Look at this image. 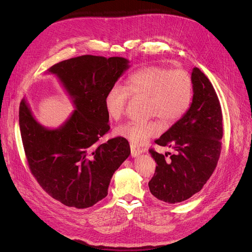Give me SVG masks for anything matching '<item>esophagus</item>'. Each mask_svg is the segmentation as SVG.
Masks as SVG:
<instances>
[{
  "label": "esophagus",
  "mask_w": 252,
  "mask_h": 252,
  "mask_svg": "<svg viewBox=\"0 0 252 252\" xmlns=\"http://www.w3.org/2000/svg\"><path fill=\"white\" fill-rule=\"evenodd\" d=\"M130 150H131V157L132 158H136V157H139L143 154V149L136 146V145H133V144L130 145Z\"/></svg>",
  "instance_id": "obj_1"
}]
</instances>
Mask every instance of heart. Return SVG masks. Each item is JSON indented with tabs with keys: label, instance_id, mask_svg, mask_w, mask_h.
I'll return each mask as SVG.
<instances>
[{
	"label": "heart",
	"instance_id": "obj_1",
	"mask_svg": "<svg viewBox=\"0 0 252 252\" xmlns=\"http://www.w3.org/2000/svg\"><path fill=\"white\" fill-rule=\"evenodd\" d=\"M129 95L147 96L146 114L158 117L173 124L185 116L193 96L190 74L183 69L147 66L135 70L127 78L125 88L113 85L105 94L104 103L108 116L120 120L124 116ZM161 121H131L116 128V133L132 144L140 145L162 132Z\"/></svg>",
	"mask_w": 252,
	"mask_h": 252
}]
</instances>
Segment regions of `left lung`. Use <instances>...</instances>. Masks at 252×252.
Instances as JSON below:
<instances>
[{
    "label": "left lung",
    "mask_w": 252,
    "mask_h": 252,
    "mask_svg": "<svg viewBox=\"0 0 252 252\" xmlns=\"http://www.w3.org/2000/svg\"><path fill=\"white\" fill-rule=\"evenodd\" d=\"M192 102L187 113L163 133L156 143L175 152L169 159L167 154L149 152L157 163L149 181L151 194L163 202L175 204L199 192L215 171L223 138L222 109L208 78L194 67Z\"/></svg>",
    "instance_id": "obj_1"
}]
</instances>
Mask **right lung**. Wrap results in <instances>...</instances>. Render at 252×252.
Returning a JSON list of instances; mask_svg holds the SVG:
<instances>
[{
	"mask_svg": "<svg viewBox=\"0 0 252 252\" xmlns=\"http://www.w3.org/2000/svg\"><path fill=\"white\" fill-rule=\"evenodd\" d=\"M129 68L121 57L82 56L51 66L74 110L57 128L34 118L24 97L19 123L29 168L53 199L68 207L88 208L108 194L112 175L130 155L126 139L118 136L98 144L109 130L104 98Z\"/></svg>",
	"mask_w": 252,
	"mask_h": 252,
	"instance_id": "obj_1",
	"label": "right lung"
}]
</instances>
